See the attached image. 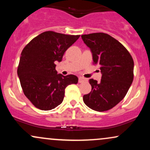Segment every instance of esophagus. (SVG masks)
<instances>
[{
	"label": "esophagus",
	"mask_w": 150,
	"mask_h": 150,
	"mask_svg": "<svg viewBox=\"0 0 150 150\" xmlns=\"http://www.w3.org/2000/svg\"><path fill=\"white\" fill-rule=\"evenodd\" d=\"M87 82V79L83 77H79V82L80 83H82V82Z\"/></svg>",
	"instance_id": "1"
}]
</instances>
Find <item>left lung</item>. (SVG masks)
I'll use <instances>...</instances> for the list:
<instances>
[{"label":"left lung","mask_w":150,"mask_h":150,"mask_svg":"<svg viewBox=\"0 0 150 150\" xmlns=\"http://www.w3.org/2000/svg\"><path fill=\"white\" fill-rule=\"evenodd\" d=\"M92 53L93 63L100 66L101 81L90 79L92 90L83 96L89 108L105 111L114 107L126 95L133 80L134 62L124 46L107 34L81 36Z\"/></svg>","instance_id":"obj_1"}]
</instances>
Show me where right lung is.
I'll return each mask as SVG.
<instances>
[{"label":"right lung","instance_id":"right-lung-1","mask_svg":"<svg viewBox=\"0 0 150 150\" xmlns=\"http://www.w3.org/2000/svg\"><path fill=\"white\" fill-rule=\"evenodd\" d=\"M79 37L47 31L22 50L18 75L24 94L35 107L44 111L56 108L63 101L67 86L77 83L75 75L57 74L55 62L62 61L65 51Z\"/></svg>","mask_w":150,"mask_h":150}]
</instances>
